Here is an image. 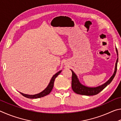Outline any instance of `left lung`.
Instances as JSON below:
<instances>
[{
    "label": "left lung",
    "mask_w": 121,
    "mask_h": 121,
    "mask_svg": "<svg viewBox=\"0 0 121 121\" xmlns=\"http://www.w3.org/2000/svg\"><path fill=\"white\" fill-rule=\"evenodd\" d=\"M116 52L118 55L117 50L116 48ZM117 62H118V58L116 60V65H115V71L112 75V76L110 78V79L108 80L107 82H106L105 84L100 85L99 86L96 87H89L85 86L83 85L79 82L78 79L77 78V76L76 75L75 73L73 70L72 71V81H71V87L72 89L74 92L78 94L81 95H96L97 94L100 92L102 90H103L109 84L111 83V82L112 81V79L116 75V71H117Z\"/></svg>",
    "instance_id": "left-lung-1"
}]
</instances>
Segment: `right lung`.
<instances>
[{
  "label": "right lung",
  "mask_w": 121,
  "mask_h": 121,
  "mask_svg": "<svg viewBox=\"0 0 121 121\" xmlns=\"http://www.w3.org/2000/svg\"><path fill=\"white\" fill-rule=\"evenodd\" d=\"M61 72V70L59 71V72H58L53 76L52 78H51L50 82L49 83L48 87H47L43 91H42V92L36 94V95H26V94H23L21 92L20 93H21L22 95L24 96V97H25L27 98H29V99H36V98H42V97H44V96H46V95H48L52 90L53 86H54V82L55 79H56V78L58 76L59 74H60Z\"/></svg>",
  "instance_id": "right-lung-1"
}]
</instances>
